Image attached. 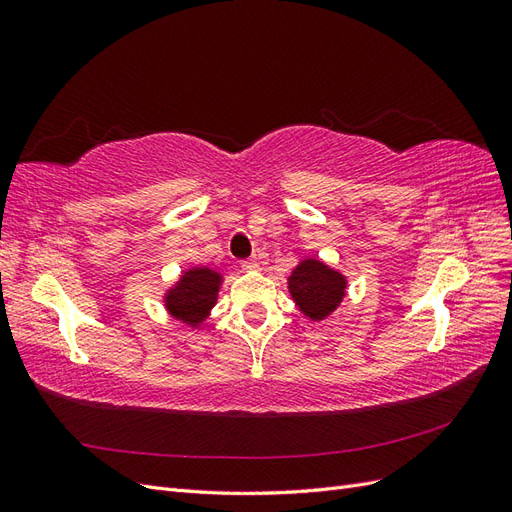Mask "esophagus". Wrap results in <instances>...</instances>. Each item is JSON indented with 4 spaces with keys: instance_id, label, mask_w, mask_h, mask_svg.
I'll return each instance as SVG.
<instances>
[{
    "instance_id": "obj_1",
    "label": "esophagus",
    "mask_w": 512,
    "mask_h": 512,
    "mask_svg": "<svg viewBox=\"0 0 512 512\" xmlns=\"http://www.w3.org/2000/svg\"><path fill=\"white\" fill-rule=\"evenodd\" d=\"M241 269H243V271H256V269H260V262H258L256 258L243 260V262H241Z\"/></svg>"
}]
</instances>
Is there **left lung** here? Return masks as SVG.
<instances>
[{"mask_svg": "<svg viewBox=\"0 0 512 512\" xmlns=\"http://www.w3.org/2000/svg\"><path fill=\"white\" fill-rule=\"evenodd\" d=\"M348 277L316 256H305L288 275V292L299 312L312 322L327 320L342 305Z\"/></svg>", "mask_w": 512, "mask_h": 512, "instance_id": "1", "label": "left lung"}]
</instances>
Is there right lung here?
<instances>
[{
  "label": "right lung",
  "instance_id": "1",
  "mask_svg": "<svg viewBox=\"0 0 512 512\" xmlns=\"http://www.w3.org/2000/svg\"><path fill=\"white\" fill-rule=\"evenodd\" d=\"M222 284L224 275L209 267H190L181 271L177 282L170 284L162 294L166 314L185 327L200 329L218 303Z\"/></svg>",
  "mask_w": 512,
  "mask_h": 512
}]
</instances>
